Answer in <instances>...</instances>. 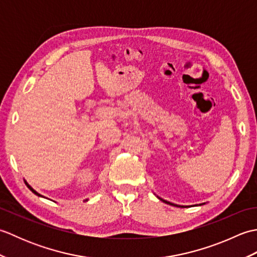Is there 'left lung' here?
Returning <instances> with one entry per match:
<instances>
[{
	"label": "left lung",
	"mask_w": 257,
	"mask_h": 257,
	"mask_svg": "<svg viewBox=\"0 0 257 257\" xmlns=\"http://www.w3.org/2000/svg\"><path fill=\"white\" fill-rule=\"evenodd\" d=\"M158 198H159V196H158ZM161 201H163L165 202V203H167V204H170V205H174V206H179V207H184V206H182V205H177V204H174V203H171V202H168V201H166V200H163V199H161V198H159Z\"/></svg>",
	"instance_id": "obj_1"
}]
</instances>
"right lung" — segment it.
<instances>
[{"mask_svg": "<svg viewBox=\"0 0 257 257\" xmlns=\"http://www.w3.org/2000/svg\"><path fill=\"white\" fill-rule=\"evenodd\" d=\"M25 184H26V185H27V188H29V189H30V190H31V191H32V192H33V193H35V194H36V195H38V196H43V195H41V194H40V193H37V192H36V191H35V190H34V189H33V188H32V187H31V185H30V184H29V183H27V182H26V181H25ZM85 201H88V199H86V200H85Z\"/></svg>", "mask_w": 257, "mask_h": 257, "instance_id": "right-lung-1", "label": "right lung"}]
</instances>
